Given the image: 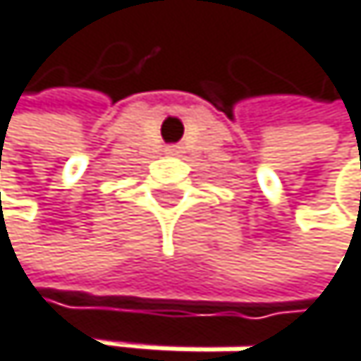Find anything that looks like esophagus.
Wrapping results in <instances>:
<instances>
[{"instance_id": "obj_1", "label": "esophagus", "mask_w": 361, "mask_h": 361, "mask_svg": "<svg viewBox=\"0 0 361 361\" xmlns=\"http://www.w3.org/2000/svg\"><path fill=\"white\" fill-rule=\"evenodd\" d=\"M169 150H171V153H175V148H169Z\"/></svg>"}]
</instances>
